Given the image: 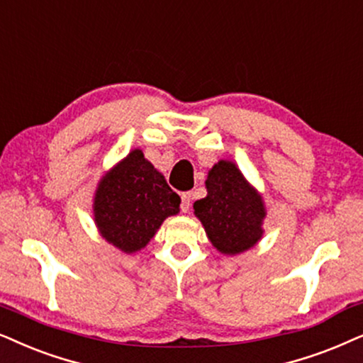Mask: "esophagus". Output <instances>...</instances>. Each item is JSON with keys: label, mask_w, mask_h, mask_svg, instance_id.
I'll return each instance as SVG.
<instances>
[{"label": "esophagus", "mask_w": 363, "mask_h": 363, "mask_svg": "<svg viewBox=\"0 0 363 363\" xmlns=\"http://www.w3.org/2000/svg\"><path fill=\"white\" fill-rule=\"evenodd\" d=\"M190 206H191V193L190 191H185V193H182V211H186L190 210Z\"/></svg>", "instance_id": "1"}]
</instances>
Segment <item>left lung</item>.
I'll list each match as a JSON object with an SVG mask.
<instances>
[{
	"instance_id": "left-lung-1",
	"label": "left lung",
	"mask_w": 363,
	"mask_h": 363,
	"mask_svg": "<svg viewBox=\"0 0 363 363\" xmlns=\"http://www.w3.org/2000/svg\"><path fill=\"white\" fill-rule=\"evenodd\" d=\"M206 196L193 203V213L203 225L211 245L223 255L250 250L263 237L265 201L255 186L230 160L210 168Z\"/></svg>"
}]
</instances>
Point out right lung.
Instances as JSON below:
<instances>
[{
  "label": "right lung",
  "instance_id": "obj_1",
  "mask_svg": "<svg viewBox=\"0 0 363 363\" xmlns=\"http://www.w3.org/2000/svg\"><path fill=\"white\" fill-rule=\"evenodd\" d=\"M180 196L140 148L106 172L93 196L98 232L123 253L140 252L168 216L180 213Z\"/></svg>",
  "mask_w": 363,
  "mask_h": 363
}]
</instances>
